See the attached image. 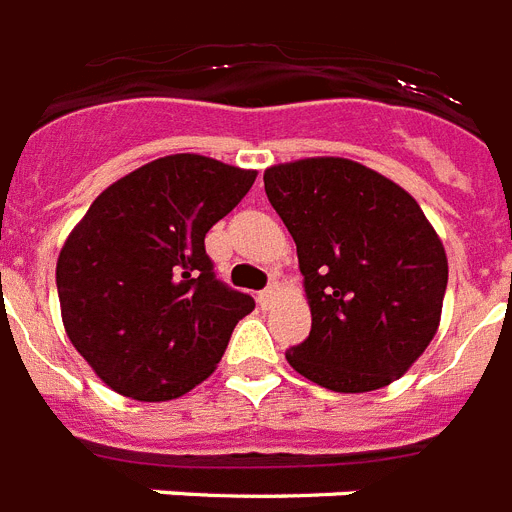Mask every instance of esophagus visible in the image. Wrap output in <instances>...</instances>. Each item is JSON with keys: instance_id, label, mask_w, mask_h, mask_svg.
<instances>
[{"instance_id": "34e87169", "label": "esophagus", "mask_w": 512, "mask_h": 512, "mask_svg": "<svg viewBox=\"0 0 512 512\" xmlns=\"http://www.w3.org/2000/svg\"><path fill=\"white\" fill-rule=\"evenodd\" d=\"M277 296H280V285H277V282H272L269 288H264L259 293V306H261V309H269V306L275 304Z\"/></svg>"}]
</instances>
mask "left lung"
<instances>
[{
    "label": "left lung",
    "mask_w": 512,
    "mask_h": 512,
    "mask_svg": "<svg viewBox=\"0 0 512 512\" xmlns=\"http://www.w3.org/2000/svg\"><path fill=\"white\" fill-rule=\"evenodd\" d=\"M264 190L296 240L312 309L290 367L338 394L402 378L439 330L449 275L418 200L349 158L269 166Z\"/></svg>",
    "instance_id": "1"
}]
</instances>
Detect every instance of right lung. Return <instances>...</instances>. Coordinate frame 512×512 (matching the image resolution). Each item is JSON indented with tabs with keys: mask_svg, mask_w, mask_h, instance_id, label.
Returning <instances> with one entry per match:
<instances>
[{
	"mask_svg": "<svg viewBox=\"0 0 512 512\" xmlns=\"http://www.w3.org/2000/svg\"><path fill=\"white\" fill-rule=\"evenodd\" d=\"M253 179L206 155H166L102 190L73 227L57 259L60 314L105 386L169 402L216 370L256 304L216 280L206 232Z\"/></svg>",
	"mask_w": 512,
	"mask_h": 512,
	"instance_id": "1",
	"label": "right lung"
}]
</instances>
